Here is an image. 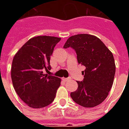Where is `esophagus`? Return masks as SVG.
<instances>
[{
    "mask_svg": "<svg viewBox=\"0 0 129 129\" xmlns=\"http://www.w3.org/2000/svg\"><path fill=\"white\" fill-rule=\"evenodd\" d=\"M70 79V78H62V80H63V81H65V82H66V81H69Z\"/></svg>",
    "mask_w": 129,
    "mask_h": 129,
    "instance_id": "34e87169",
    "label": "esophagus"
}]
</instances>
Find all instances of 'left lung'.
<instances>
[{
  "label": "left lung",
  "instance_id": "1",
  "mask_svg": "<svg viewBox=\"0 0 129 129\" xmlns=\"http://www.w3.org/2000/svg\"><path fill=\"white\" fill-rule=\"evenodd\" d=\"M73 48L79 64L86 67L84 80L77 81V90L70 93L79 105L91 108L102 103L113 84L115 64L113 54L95 36L80 34L70 37L63 48Z\"/></svg>",
  "mask_w": 129,
  "mask_h": 129
}]
</instances>
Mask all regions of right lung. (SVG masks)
<instances>
[{"label":"right lung","mask_w":129,"mask_h":129,"mask_svg":"<svg viewBox=\"0 0 129 129\" xmlns=\"http://www.w3.org/2000/svg\"><path fill=\"white\" fill-rule=\"evenodd\" d=\"M61 38L39 36L28 40L14 56L11 70L13 86L19 97L33 108L50 104L61 85V79L45 75L50 70V56Z\"/></svg>","instance_id":"1"}]
</instances>
